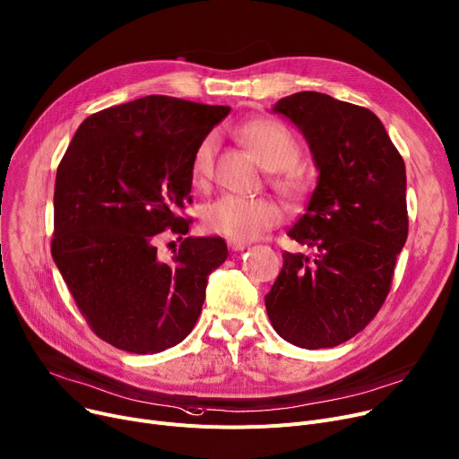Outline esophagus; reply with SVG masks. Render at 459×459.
<instances>
[{"label": "esophagus", "instance_id": "34e87169", "mask_svg": "<svg viewBox=\"0 0 459 459\" xmlns=\"http://www.w3.org/2000/svg\"><path fill=\"white\" fill-rule=\"evenodd\" d=\"M249 246H251V243L243 241V239H229V247L232 251H243V249H247Z\"/></svg>", "mask_w": 459, "mask_h": 459}]
</instances>
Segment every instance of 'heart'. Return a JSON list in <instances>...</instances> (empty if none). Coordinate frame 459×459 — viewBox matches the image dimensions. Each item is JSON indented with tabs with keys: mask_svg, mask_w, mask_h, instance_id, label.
Listing matches in <instances>:
<instances>
[{
	"mask_svg": "<svg viewBox=\"0 0 459 459\" xmlns=\"http://www.w3.org/2000/svg\"><path fill=\"white\" fill-rule=\"evenodd\" d=\"M236 136L246 143L260 164L274 171L273 185L282 195L299 199L307 192V178L293 168L299 160V143L291 133L279 121L256 117L236 127ZM218 151V136L204 134L194 149L190 177L195 186H206L213 171V159ZM282 206L271 197H243L234 194L220 195L210 201L203 210V223L213 232L230 239H253L279 225Z\"/></svg>",
	"mask_w": 459,
	"mask_h": 459,
	"instance_id": "heart-1",
	"label": "heart"
}]
</instances>
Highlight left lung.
I'll use <instances>...</instances> for the list:
<instances>
[{
  "instance_id": "left-lung-1",
  "label": "left lung",
  "mask_w": 459,
  "mask_h": 459,
  "mask_svg": "<svg viewBox=\"0 0 459 459\" xmlns=\"http://www.w3.org/2000/svg\"><path fill=\"white\" fill-rule=\"evenodd\" d=\"M273 110L307 138L319 177L288 232L314 255H282L265 310L291 345L335 347L368 326L389 293L408 238L404 160L369 108L297 91Z\"/></svg>"
}]
</instances>
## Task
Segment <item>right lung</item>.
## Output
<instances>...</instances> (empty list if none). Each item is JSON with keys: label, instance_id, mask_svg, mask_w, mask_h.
<instances>
[{"label": "right lung", "instance_id": "right-lung-1", "mask_svg": "<svg viewBox=\"0 0 459 459\" xmlns=\"http://www.w3.org/2000/svg\"><path fill=\"white\" fill-rule=\"evenodd\" d=\"M230 112L145 96L88 116L55 178L53 260L98 338L151 354L180 343L204 302L208 274L227 260L223 238H185L171 262L162 234H186L199 140Z\"/></svg>", "mask_w": 459, "mask_h": 459}]
</instances>
